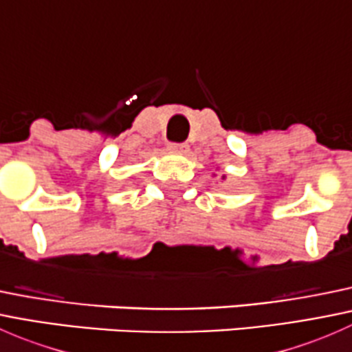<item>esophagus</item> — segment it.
I'll return each instance as SVG.
<instances>
[{
  "label": "esophagus",
  "instance_id": "1",
  "mask_svg": "<svg viewBox=\"0 0 352 352\" xmlns=\"http://www.w3.org/2000/svg\"><path fill=\"white\" fill-rule=\"evenodd\" d=\"M168 150L175 151V153H186V151L189 150V144L187 143H170Z\"/></svg>",
  "mask_w": 352,
  "mask_h": 352
}]
</instances>
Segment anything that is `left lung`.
Segmentation results:
<instances>
[{
	"mask_svg": "<svg viewBox=\"0 0 352 352\" xmlns=\"http://www.w3.org/2000/svg\"><path fill=\"white\" fill-rule=\"evenodd\" d=\"M223 179H225V177H223Z\"/></svg>",
	"mask_w": 352,
	"mask_h": 352,
	"instance_id": "left-lung-1",
	"label": "left lung"
}]
</instances>
